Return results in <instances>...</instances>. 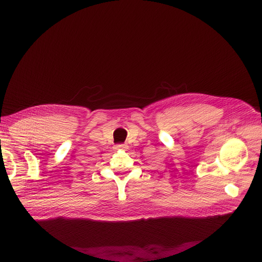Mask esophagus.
<instances>
[{
	"instance_id": "34e87169",
	"label": "esophagus",
	"mask_w": 262,
	"mask_h": 262,
	"mask_svg": "<svg viewBox=\"0 0 262 262\" xmlns=\"http://www.w3.org/2000/svg\"><path fill=\"white\" fill-rule=\"evenodd\" d=\"M115 148L116 149H120V150H127L128 145H126V144H118V145H116Z\"/></svg>"
}]
</instances>
